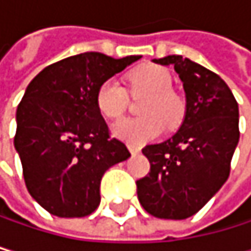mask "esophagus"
Wrapping results in <instances>:
<instances>
[{
  "label": "esophagus",
  "instance_id": "1",
  "mask_svg": "<svg viewBox=\"0 0 251 251\" xmlns=\"http://www.w3.org/2000/svg\"><path fill=\"white\" fill-rule=\"evenodd\" d=\"M128 149H129V152H131L132 155H137V153H140V148H138V146H135V144H129Z\"/></svg>",
  "mask_w": 251,
  "mask_h": 251
}]
</instances>
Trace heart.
<instances>
[{
  "instance_id": "1",
  "label": "heart",
  "mask_w": 251,
  "mask_h": 251,
  "mask_svg": "<svg viewBox=\"0 0 251 251\" xmlns=\"http://www.w3.org/2000/svg\"><path fill=\"white\" fill-rule=\"evenodd\" d=\"M132 95L146 93L140 111L143 116L122 119L114 123V134L131 144L156 138L164 126H175L185 116V100L172 89L173 78L156 64H141L128 75ZM96 107L108 119H119L128 108V93L117 79L103 81L96 92Z\"/></svg>"
}]
</instances>
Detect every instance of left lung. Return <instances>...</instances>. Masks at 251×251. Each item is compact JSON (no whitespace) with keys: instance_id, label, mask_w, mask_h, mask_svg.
<instances>
[{"instance_id":"8db88e82","label":"left lung","mask_w":251,"mask_h":251,"mask_svg":"<svg viewBox=\"0 0 251 251\" xmlns=\"http://www.w3.org/2000/svg\"><path fill=\"white\" fill-rule=\"evenodd\" d=\"M175 66L185 90V117L169 140L148 144V176L137 180L141 206L151 215L184 220L223 187L239 141L238 103L217 74L182 55L152 60Z\"/></svg>"}]
</instances>
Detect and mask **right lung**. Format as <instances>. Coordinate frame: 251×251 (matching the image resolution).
Masks as SVG:
<instances>
[{"mask_svg":"<svg viewBox=\"0 0 251 251\" xmlns=\"http://www.w3.org/2000/svg\"><path fill=\"white\" fill-rule=\"evenodd\" d=\"M140 58L84 52L45 67L28 84L16 110L15 149L28 193L50 214L90 215L100 203L103 173L131 156L110 137L96 92Z\"/></svg>","mask_w":251,"mask_h":251,"instance_id":"1","label":"right lung"}]
</instances>
